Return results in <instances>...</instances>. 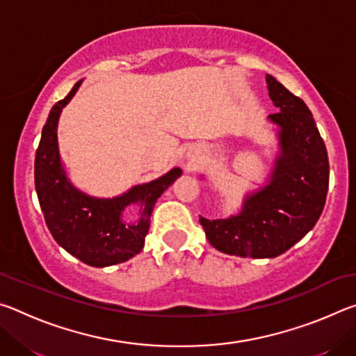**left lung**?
Listing matches in <instances>:
<instances>
[{"instance_id":"left-lung-1","label":"left lung","mask_w":356,"mask_h":356,"mask_svg":"<svg viewBox=\"0 0 356 356\" xmlns=\"http://www.w3.org/2000/svg\"><path fill=\"white\" fill-rule=\"evenodd\" d=\"M265 81L280 108L267 118L278 140L268 179L246 193L237 213L218 220L200 216L210 245L238 257L272 259L292 248L316 226L328 191L327 147L309 108L272 75Z\"/></svg>"}]
</instances>
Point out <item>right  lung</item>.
I'll return each mask as SVG.
<instances>
[{
    "instance_id": "1",
    "label": "right lung",
    "mask_w": 356,
    "mask_h": 356,
    "mask_svg": "<svg viewBox=\"0 0 356 356\" xmlns=\"http://www.w3.org/2000/svg\"><path fill=\"white\" fill-rule=\"evenodd\" d=\"M81 81L48 114L35 152L34 182L42 213L56 243L81 262L102 268L129 261L143 250L155 202L182 176V170L172 168L114 197H95L78 190L59 155L58 122ZM131 208L138 212L135 219L128 216Z\"/></svg>"
}]
</instances>
